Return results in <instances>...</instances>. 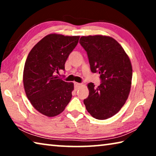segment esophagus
Wrapping results in <instances>:
<instances>
[{"label": "esophagus", "instance_id": "34e87169", "mask_svg": "<svg viewBox=\"0 0 156 156\" xmlns=\"http://www.w3.org/2000/svg\"><path fill=\"white\" fill-rule=\"evenodd\" d=\"M81 86V84L80 83H74V87L76 89H77L79 87Z\"/></svg>", "mask_w": 156, "mask_h": 156}]
</instances>
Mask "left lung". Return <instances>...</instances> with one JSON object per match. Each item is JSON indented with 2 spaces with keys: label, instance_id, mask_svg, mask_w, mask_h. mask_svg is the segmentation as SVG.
<instances>
[{
  "label": "left lung",
  "instance_id": "1",
  "mask_svg": "<svg viewBox=\"0 0 156 156\" xmlns=\"http://www.w3.org/2000/svg\"><path fill=\"white\" fill-rule=\"evenodd\" d=\"M79 43L87 53L91 71L99 73L101 84H87L89 94L84 100L87 112L98 120L116 114L129 97L132 66L122 46L110 36H82Z\"/></svg>",
  "mask_w": 156,
  "mask_h": 156
}]
</instances>
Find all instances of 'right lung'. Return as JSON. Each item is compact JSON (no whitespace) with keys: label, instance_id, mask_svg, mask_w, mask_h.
Returning a JSON list of instances; mask_svg holds the SVG:
<instances>
[{"label":"right lung","instance_id":"1","mask_svg":"<svg viewBox=\"0 0 156 156\" xmlns=\"http://www.w3.org/2000/svg\"><path fill=\"white\" fill-rule=\"evenodd\" d=\"M79 38V36L51 34L29 53L23 71V84L31 104L42 114L58 115L70 102L73 83L62 80L56 74L60 69L65 70L66 60Z\"/></svg>","mask_w":156,"mask_h":156}]
</instances>
